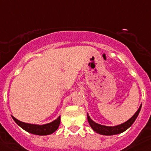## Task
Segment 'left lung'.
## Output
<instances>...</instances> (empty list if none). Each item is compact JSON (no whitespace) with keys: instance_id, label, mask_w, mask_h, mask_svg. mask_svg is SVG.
Returning a JSON list of instances; mask_svg holds the SVG:
<instances>
[{"instance_id":"left-lung-1","label":"left lung","mask_w":151,"mask_h":151,"mask_svg":"<svg viewBox=\"0 0 151 151\" xmlns=\"http://www.w3.org/2000/svg\"><path fill=\"white\" fill-rule=\"evenodd\" d=\"M141 106L142 105H140V106L139 107V109H137V111L136 112L135 114L130 119H128L127 121H126L125 123L119 124V125L114 126V127H108V126L101 125V124H99V123H95L93 119L89 117V114H87L88 122H89V125L92 127V129L95 132H96L97 134L106 136L121 134V133L124 132L125 130H127L134 123V121H135L137 117V116L139 115V113H140V109H141Z\"/></svg>"}]
</instances>
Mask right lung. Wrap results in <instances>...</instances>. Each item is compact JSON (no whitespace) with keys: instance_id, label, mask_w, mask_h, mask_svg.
I'll return each instance as SVG.
<instances>
[{"instance_id":"add662e5","label":"right lung","mask_w":151,"mask_h":151,"mask_svg":"<svg viewBox=\"0 0 151 151\" xmlns=\"http://www.w3.org/2000/svg\"><path fill=\"white\" fill-rule=\"evenodd\" d=\"M13 119L15 121L17 125L21 127L25 131L28 132L30 134H35V135L44 136L49 135L53 134L56 129H58L60 124V116H58L54 121L51 122L49 123H46L43 125H37V124H31V123H26L24 122L20 121L13 116H11Z\"/></svg>"}]
</instances>
